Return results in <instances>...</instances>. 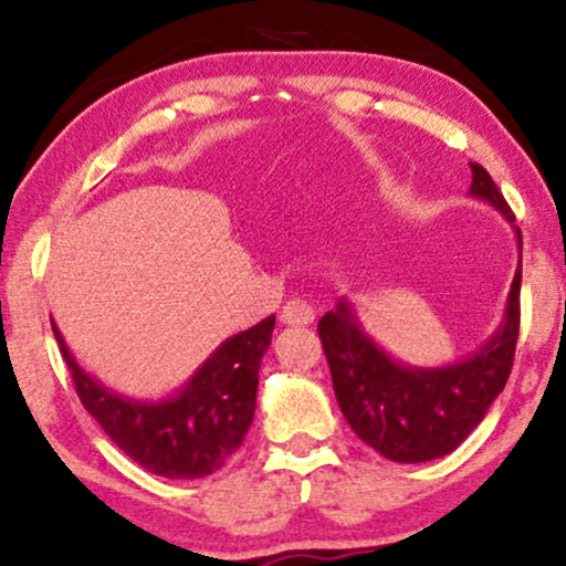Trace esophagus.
<instances>
[{
	"mask_svg": "<svg viewBox=\"0 0 566 566\" xmlns=\"http://www.w3.org/2000/svg\"><path fill=\"white\" fill-rule=\"evenodd\" d=\"M314 308L306 304V301L293 298L289 304L283 306L281 312V322L283 324H293V327H301V324H312L314 322Z\"/></svg>",
	"mask_w": 566,
	"mask_h": 566,
	"instance_id": "obj_1",
	"label": "esophagus"
}]
</instances>
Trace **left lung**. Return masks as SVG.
I'll list each match as a JSON object with an SVG mask.
<instances>
[{"instance_id":"obj_1","label":"left lung","mask_w":566,"mask_h":566,"mask_svg":"<svg viewBox=\"0 0 566 566\" xmlns=\"http://www.w3.org/2000/svg\"><path fill=\"white\" fill-rule=\"evenodd\" d=\"M469 196L505 216L523 254L521 229L497 185L482 165H471ZM521 324V265L505 301L500 327L469 358L446 366H409L384 350L363 327L353 298L319 319L332 386L345 420L363 443L397 463H422L455 451L484 420L505 389Z\"/></svg>"}]
</instances>
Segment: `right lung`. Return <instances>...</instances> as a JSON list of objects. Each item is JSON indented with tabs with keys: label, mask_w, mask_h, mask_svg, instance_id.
<instances>
[{
	"label": "right lung",
	"mask_w": 566,
	"mask_h": 566,
	"mask_svg": "<svg viewBox=\"0 0 566 566\" xmlns=\"http://www.w3.org/2000/svg\"><path fill=\"white\" fill-rule=\"evenodd\" d=\"M51 327L84 409L138 467L165 479H200L239 451L258 405V374L275 316L223 339L180 389L161 399L107 389L76 363L56 322Z\"/></svg>",
	"instance_id": "1"
}]
</instances>
